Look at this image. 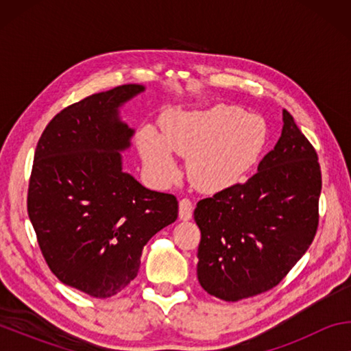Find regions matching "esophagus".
Wrapping results in <instances>:
<instances>
[{"label": "esophagus", "mask_w": 351, "mask_h": 351, "mask_svg": "<svg viewBox=\"0 0 351 351\" xmlns=\"http://www.w3.org/2000/svg\"><path fill=\"white\" fill-rule=\"evenodd\" d=\"M192 215H193L192 201L189 198H182L180 201V218L184 219V221H187V219L192 218Z\"/></svg>", "instance_id": "esophagus-1"}]
</instances>
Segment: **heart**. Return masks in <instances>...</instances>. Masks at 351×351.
Returning <instances> with one entry per match:
<instances>
[{
    "mask_svg": "<svg viewBox=\"0 0 351 351\" xmlns=\"http://www.w3.org/2000/svg\"><path fill=\"white\" fill-rule=\"evenodd\" d=\"M266 142L268 127L263 119L224 104L198 111H169L161 119V134L152 128L139 134L142 158L158 181L175 180V153L187 158L190 182L207 193L245 180Z\"/></svg>",
    "mask_w": 351,
    "mask_h": 351,
    "instance_id": "heart-1",
    "label": "heart"
}]
</instances>
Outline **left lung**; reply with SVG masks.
I'll return each mask as SVG.
<instances>
[{"mask_svg": "<svg viewBox=\"0 0 351 351\" xmlns=\"http://www.w3.org/2000/svg\"><path fill=\"white\" fill-rule=\"evenodd\" d=\"M317 153L283 110L282 136L246 182L198 201L197 274L210 295L237 302L272 289L302 258L319 226Z\"/></svg>", "mask_w": 351, "mask_h": 351, "instance_id": "1", "label": "left lung"}]
</instances>
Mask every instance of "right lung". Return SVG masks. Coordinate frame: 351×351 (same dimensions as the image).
I'll list each match as a JSON object with an SVG mask.
<instances>
[{"label":"right lung","mask_w":351,"mask_h":351,"mask_svg":"<svg viewBox=\"0 0 351 351\" xmlns=\"http://www.w3.org/2000/svg\"><path fill=\"white\" fill-rule=\"evenodd\" d=\"M142 91L130 83L66 106L35 148L27 213L40 251L58 280L97 299L138 276L147 241L178 218L175 195L122 171L134 130L119 106Z\"/></svg>","instance_id":"obj_1"}]
</instances>
